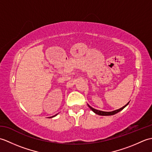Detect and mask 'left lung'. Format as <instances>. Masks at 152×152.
<instances>
[{"label":"left lung","mask_w":152,"mask_h":152,"mask_svg":"<svg viewBox=\"0 0 152 152\" xmlns=\"http://www.w3.org/2000/svg\"><path fill=\"white\" fill-rule=\"evenodd\" d=\"M129 103V102L127 104H125L124 106H123L122 108H119V109H118L116 110H114V111H112V112H103V111H101V110H96L95 108H92L91 106H90L89 105H88L89 107L91 109V110L94 112L95 114H98V115H114L115 114H117L118 112H120L121 110H122L123 109H124L125 106H127L128 105Z\"/></svg>","instance_id":"8db88e82"}]
</instances>
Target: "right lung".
Returning <instances> with one entry per match:
<instances>
[{"label": "right lung", "instance_id": "1", "mask_svg": "<svg viewBox=\"0 0 152 152\" xmlns=\"http://www.w3.org/2000/svg\"><path fill=\"white\" fill-rule=\"evenodd\" d=\"M57 115V114H56ZM56 115H53V116H51V117H50V118H53V117H54V116H56Z\"/></svg>", "mask_w": 152, "mask_h": 152}]
</instances>
